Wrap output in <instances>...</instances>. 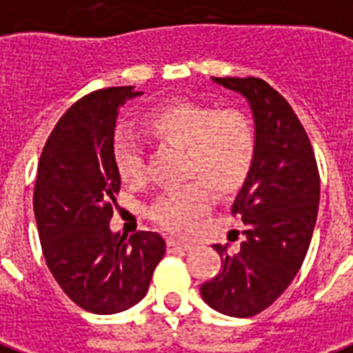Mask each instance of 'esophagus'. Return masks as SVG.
<instances>
[{
	"label": "esophagus",
	"instance_id": "esophagus-1",
	"mask_svg": "<svg viewBox=\"0 0 353 353\" xmlns=\"http://www.w3.org/2000/svg\"><path fill=\"white\" fill-rule=\"evenodd\" d=\"M168 247L171 252H174V250H190L191 243H182V241H176V239H169Z\"/></svg>",
	"mask_w": 353,
	"mask_h": 353
}]
</instances>
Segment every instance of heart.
Returning a JSON list of instances; mask_svg holds the SVG:
<instances>
[{"label":"heart","mask_w":353,"mask_h":353,"mask_svg":"<svg viewBox=\"0 0 353 353\" xmlns=\"http://www.w3.org/2000/svg\"><path fill=\"white\" fill-rule=\"evenodd\" d=\"M143 125L160 145L184 152L182 179L199 180L214 195L236 193L252 171L256 132L241 110L217 112L212 106L182 101L151 112ZM114 160L125 182L138 184L145 176V151L132 132L116 134ZM206 210V190L191 182L158 196L151 217L173 234H188Z\"/></svg>","instance_id":"1"}]
</instances>
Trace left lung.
<instances>
[{
    "label": "left lung",
    "instance_id": "left-lung-1",
    "mask_svg": "<svg viewBox=\"0 0 353 353\" xmlns=\"http://www.w3.org/2000/svg\"><path fill=\"white\" fill-rule=\"evenodd\" d=\"M212 81L247 99L256 158L232 204L245 225L239 250L214 245L223 270L202 283L201 296L223 315L247 319L269 307L302 267L315 228L321 180L302 123L274 88L256 77Z\"/></svg>",
    "mask_w": 353,
    "mask_h": 353
}]
</instances>
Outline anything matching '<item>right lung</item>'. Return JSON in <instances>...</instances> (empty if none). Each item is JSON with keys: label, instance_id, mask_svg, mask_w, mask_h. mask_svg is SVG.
<instances>
[{"label": "right lung", "instance_id": "right-lung-1", "mask_svg": "<svg viewBox=\"0 0 353 353\" xmlns=\"http://www.w3.org/2000/svg\"><path fill=\"white\" fill-rule=\"evenodd\" d=\"M143 92L97 90L54 125L38 162L34 217L51 274L83 310L112 315L143 299L165 254L158 232H112L121 174L114 132L121 108Z\"/></svg>", "mask_w": 353, "mask_h": 353}]
</instances>
